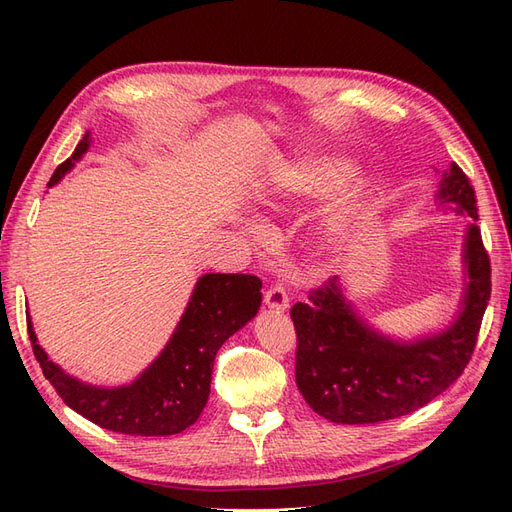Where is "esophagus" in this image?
I'll use <instances>...</instances> for the list:
<instances>
[{
  "label": "esophagus",
  "mask_w": 512,
  "mask_h": 512,
  "mask_svg": "<svg viewBox=\"0 0 512 512\" xmlns=\"http://www.w3.org/2000/svg\"><path fill=\"white\" fill-rule=\"evenodd\" d=\"M265 303L273 309V312H284L288 307V294L282 284H271L265 292Z\"/></svg>",
  "instance_id": "esophagus-1"
}]
</instances>
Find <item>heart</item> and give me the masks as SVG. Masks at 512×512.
<instances>
[{
    "label": "heart",
    "mask_w": 512,
    "mask_h": 512,
    "mask_svg": "<svg viewBox=\"0 0 512 512\" xmlns=\"http://www.w3.org/2000/svg\"><path fill=\"white\" fill-rule=\"evenodd\" d=\"M286 179L292 188L312 190V188H322V185H327L333 179V170L331 168H299V170H290Z\"/></svg>",
    "instance_id": "1"
}]
</instances>
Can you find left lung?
Listing matches in <instances>:
<instances>
[{
    "instance_id": "obj_1",
    "label": "left lung",
    "mask_w": 512,
    "mask_h": 512,
    "mask_svg": "<svg viewBox=\"0 0 512 512\" xmlns=\"http://www.w3.org/2000/svg\"><path fill=\"white\" fill-rule=\"evenodd\" d=\"M440 203L478 220L470 177L453 164L440 183ZM468 288L451 329L414 344L371 331L339 292L337 277L294 303V376L305 401L331 423L367 425L416 412L444 393L468 367L491 297V260L470 224L466 241Z\"/></svg>"
}]
</instances>
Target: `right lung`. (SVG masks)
<instances>
[{"mask_svg":"<svg viewBox=\"0 0 512 512\" xmlns=\"http://www.w3.org/2000/svg\"><path fill=\"white\" fill-rule=\"evenodd\" d=\"M89 147L85 134L72 158L55 168L49 185L57 183ZM262 282L247 273H207L198 280L188 309L164 352L141 378L117 389L83 384L61 371L38 346L27 316L36 361L64 404L87 421L128 436H173L196 423L209 391L215 354L226 339L252 320L260 307Z\"/></svg>","mask_w":512,"mask_h":512,"instance_id":"1","label":"right lung"}]
</instances>
